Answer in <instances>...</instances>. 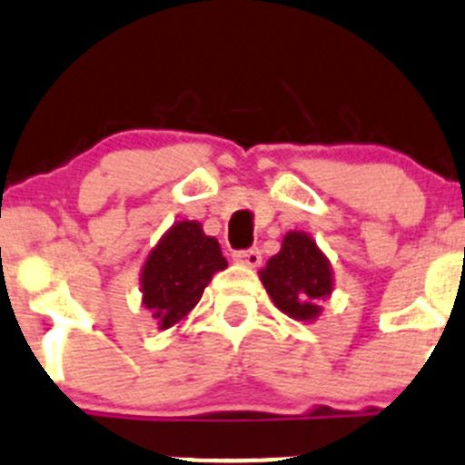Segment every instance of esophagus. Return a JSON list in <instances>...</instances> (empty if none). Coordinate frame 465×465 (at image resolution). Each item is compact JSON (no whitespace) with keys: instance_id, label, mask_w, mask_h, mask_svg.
Here are the masks:
<instances>
[{"instance_id":"esophagus-1","label":"esophagus","mask_w":465,"mask_h":465,"mask_svg":"<svg viewBox=\"0 0 465 465\" xmlns=\"http://www.w3.org/2000/svg\"><path fill=\"white\" fill-rule=\"evenodd\" d=\"M233 259L238 261V263H245V265H259L261 263V250L259 247H247V250H236L233 252Z\"/></svg>"}]
</instances>
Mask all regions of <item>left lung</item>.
<instances>
[{
    "label": "left lung",
    "mask_w": 465,
    "mask_h": 465,
    "mask_svg": "<svg viewBox=\"0 0 465 465\" xmlns=\"http://www.w3.org/2000/svg\"><path fill=\"white\" fill-rule=\"evenodd\" d=\"M261 282L283 313L311 320L320 313L318 302L331 292V268L306 233L291 232L261 270Z\"/></svg>",
    "instance_id": "left-lung-1"
}]
</instances>
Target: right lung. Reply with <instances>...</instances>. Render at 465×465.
<instances>
[{"label":"right lung","instance_id":"obj_1","mask_svg":"<svg viewBox=\"0 0 465 465\" xmlns=\"http://www.w3.org/2000/svg\"><path fill=\"white\" fill-rule=\"evenodd\" d=\"M227 268L215 238L197 223H179L161 238L143 268V302L161 329L177 324L209 286L218 270Z\"/></svg>","mask_w":465,"mask_h":465}]
</instances>
